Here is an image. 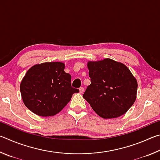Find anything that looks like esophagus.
Returning a JSON list of instances; mask_svg holds the SVG:
<instances>
[{
	"label": "esophagus",
	"instance_id": "34e87169",
	"mask_svg": "<svg viewBox=\"0 0 160 160\" xmlns=\"http://www.w3.org/2000/svg\"><path fill=\"white\" fill-rule=\"evenodd\" d=\"M79 91H80V94H82L84 92V88H80L79 89Z\"/></svg>",
	"mask_w": 160,
	"mask_h": 160
}]
</instances>
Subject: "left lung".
Segmentation results:
<instances>
[{"label":"left lung","mask_w":160,"mask_h":160,"mask_svg":"<svg viewBox=\"0 0 160 160\" xmlns=\"http://www.w3.org/2000/svg\"><path fill=\"white\" fill-rule=\"evenodd\" d=\"M91 84L83 98L103 118L123 115L136 99L138 82L126 65L104 58L88 61Z\"/></svg>","instance_id":"8db88e82"}]
</instances>
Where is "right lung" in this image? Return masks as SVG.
<instances>
[{"label": "right lung", "instance_id": "right-lung-1", "mask_svg": "<svg viewBox=\"0 0 160 160\" xmlns=\"http://www.w3.org/2000/svg\"><path fill=\"white\" fill-rule=\"evenodd\" d=\"M62 62H46L31 67L20 85L23 102L40 116H54L79 92L71 87V76L64 71Z\"/></svg>", "mask_w": 160, "mask_h": 160}]
</instances>
